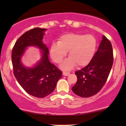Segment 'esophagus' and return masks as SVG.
Instances as JSON below:
<instances>
[{
  "instance_id": "1",
  "label": "esophagus",
  "mask_w": 126,
  "mask_h": 126,
  "mask_svg": "<svg viewBox=\"0 0 126 126\" xmlns=\"http://www.w3.org/2000/svg\"><path fill=\"white\" fill-rule=\"evenodd\" d=\"M70 75V73H69V72H63V75H64V76H68V75Z\"/></svg>"
}]
</instances>
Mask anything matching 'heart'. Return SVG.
<instances>
[{
	"instance_id": "1",
	"label": "heart",
	"mask_w": 126,
	"mask_h": 126,
	"mask_svg": "<svg viewBox=\"0 0 126 126\" xmlns=\"http://www.w3.org/2000/svg\"><path fill=\"white\" fill-rule=\"evenodd\" d=\"M97 48V40L94 35L70 33L62 35L58 43L50 47V54L53 60L60 63L69 51V58L62 65L64 70H70L76 64L84 66L91 61Z\"/></svg>"
}]
</instances>
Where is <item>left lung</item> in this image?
I'll return each mask as SVG.
<instances>
[{
  "label": "left lung",
  "mask_w": 126,
  "mask_h": 126,
  "mask_svg": "<svg viewBox=\"0 0 126 126\" xmlns=\"http://www.w3.org/2000/svg\"><path fill=\"white\" fill-rule=\"evenodd\" d=\"M113 60L112 45L110 41L104 35L97 51L89 64L75 72L78 80L72 88L73 92L83 98L96 95L107 80Z\"/></svg>",
  "instance_id": "obj_1"
}]
</instances>
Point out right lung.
I'll return each mask as SVG.
<instances>
[{"mask_svg": "<svg viewBox=\"0 0 126 126\" xmlns=\"http://www.w3.org/2000/svg\"><path fill=\"white\" fill-rule=\"evenodd\" d=\"M46 29L34 28L22 34L16 41L12 51L13 71L17 81L30 95L44 98L54 90L62 72L48 59V49L42 41ZM37 46L43 50L42 60L33 68H25L20 57L26 47Z\"/></svg>", "mask_w": 126, "mask_h": 126, "instance_id": "obj_1", "label": "right lung"}]
</instances>
